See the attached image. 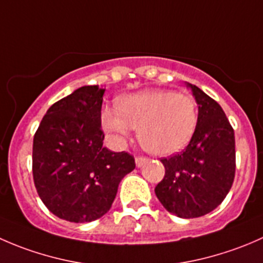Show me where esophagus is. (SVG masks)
Returning a JSON list of instances; mask_svg holds the SVG:
<instances>
[{"mask_svg":"<svg viewBox=\"0 0 263 263\" xmlns=\"http://www.w3.org/2000/svg\"><path fill=\"white\" fill-rule=\"evenodd\" d=\"M135 161H136V166H142L147 161V158H145V156H137L136 159H135Z\"/></svg>","mask_w":263,"mask_h":263,"instance_id":"esophagus-1","label":"esophagus"}]
</instances>
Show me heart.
<instances>
[{"label": "heart", "mask_w": 263, "mask_h": 263, "mask_svg": "<svg viewBox=\"0 0 263 263\" xmlns=\"http://www.w3.org/2000/svg\"><path fill=\"white\" fill-rule=\"evenodd\" d=\"M117 109L105 108L102 123L119 137L139 127V141L145 150L165 156L188 145L197 127L195 98L173 90H142L118 98Z\"/></svg>", "instance_id": "1"}]
</instances>
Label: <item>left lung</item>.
Masks as SVG:
<instances>
[{"mask_svg": "<svg viewBox=\"0 0 263 263\" xmlns=\"http://www.w3.org/2000/svg\"><path fill=\"white\" fill-rule=\"evenodd\" d=\"M198 105L197 127L182 153L161 159L165 176L155 187L161 205L176 216L211 213L227 197L235 176V137L222 108L187 82Z\"/></svg>", "mask_w": 263, "mask_h": 263, "instance_id": "left-lung-1", "label": "left lung"}]
</instances>
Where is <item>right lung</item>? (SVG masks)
Masks as SVG:
<instances>
[{"label":"right lung","mask_w":263,"mask_h":263,"mask_svg":"<svg viewBox=\"0 0 263 263\" xmlns=\"http://www.w3.org/2000/svg\"><path fill=\"white\" fill-rule=\"evenodd\" d=\"M105 89L79 87L55 102L33 141V178L44 205L60 219L89 222L112 208L119 182L135 169L128 153L103 146Z\"/></svg>","instance_id":"add662e5"}]
</instances>
